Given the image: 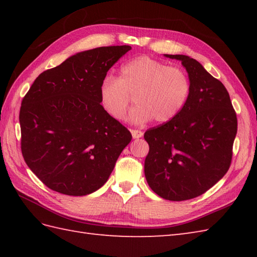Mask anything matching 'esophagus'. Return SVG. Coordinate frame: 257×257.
Here are the masks:
<instances>
[{
    "label": "esophagus",
    "mask_w": 257,
    "mask_h": 257,
    "mask_svg": "<svg viewBox=\"0 0 257 257\" xmlns=\"http://www.w3.org/2000/svg\"><path fill=\"white\" fill-rule=\"evenodd\" d=\"M132 135H133V138H134V139H137V138H141V137H143L144 133L141 132V130L133 129V130H132Z\"/></svg>",
    "instance_id": "obj_1"
}]
</instances>
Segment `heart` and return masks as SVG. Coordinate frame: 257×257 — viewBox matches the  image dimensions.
<instances>
[{
  "label": "heart",
  "instance_id": "1",
  "mask_svg": "<svg viewBox=\"0 0 257 257\" xmlns=\"http://www.w3.org/2000/svg\"><path fill=\"white\" fill-rule=\"evenodd\" d=\"M190 92L191 81L183 69L140 56L123 64L118 78L107 76L102 79L99 99L109 116L121 120L135 96L138 105L130 113L133 122L143 123L154 118L163 123L182 110Z\"/></svg>",
  "mask_w": 257,
  "mask_h": 257
}]
</instances>
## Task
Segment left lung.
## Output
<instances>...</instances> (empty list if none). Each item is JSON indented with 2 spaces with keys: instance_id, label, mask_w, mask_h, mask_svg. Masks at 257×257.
<instances>
[{
  "instance_id": "obj_1",
  "label": "left lung",
  "mask_w": 257,
  "mask_h": 257,
  "mask_svg": "<svg viewBox=\"0 0 257 257\" xmlns=\"http://www.w3.org/2000/svg\"><path fill=\"white\" fill-rule=\"evenodd\" d=\"M165 56L187 69L191 92L179 114L145 133L149 145L145 176L162 199L184 201L203 194L227 172L237 118L224 85L198 61Z\"/></svg>"
}]
</instances>
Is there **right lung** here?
Wrapping results in <instances>:
<instances>
[{"mask_svg": "<svg viewBox=\"0 0 257 257\" xmlns=\"http://www.w3.org/2000/svg\"><path fill=\"white\" fill-rule=\"evenodd\" d=\"M129 45L97 47L43 72L22 100L21 149L33 173L56 192H95L132 134L103 110L99 86Z\"/></svg>", "mask_w": 257, "mask_h": 257, "instance_id": "1", "label": "right lung"}]
</instances>
